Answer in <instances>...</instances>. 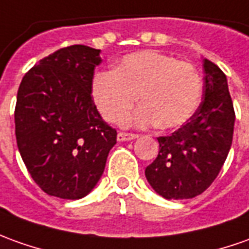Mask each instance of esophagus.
I'll return each instance as SVG.
<instances>
[{
    "mask_svg": "<svg viewBox=\"0 0 249 249\" xmlns=\"http://www.w3.org/2000/svg\"><path fill=\"white\" fill-rule=\"evenodd\" d=\"M139 135L136 133H126V132H120L117 135L118 142H129V140H133V139H138Z\"/></svg>",
    "mask_w": 249,
    "mask_h": 249,
    "instance_id": "obj_1",
    "label": "esophagus"
}]
</instances>
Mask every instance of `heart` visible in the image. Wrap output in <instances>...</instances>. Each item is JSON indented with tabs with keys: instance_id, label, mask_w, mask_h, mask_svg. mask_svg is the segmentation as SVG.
<instances>
[{
	"instance_id": "b5f03b06",
	"label": "heart",
	"mask_w": 249,
	"mask_h": 249,
	"mask_svg": "<svg viewBox=\"0 0 249 249\" xmlns=\"http://www.w3.org/2000/svg\"><path fill=\"white\" fill-rule=\"evenodd\" d=\"M202 89V76L195 65L144 50L125 55L114 72H98L91 91L98 110L109 123L121 124L139 95L143 106L133 117L135 124L173 129L194 116Z\"/></svg>"
}]
</instances>
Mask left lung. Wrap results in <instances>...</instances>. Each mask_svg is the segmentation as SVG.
I'll list each match as a JSON object with an SVG mask.
<instances>
[{"instance_id":"obj_1","label":"left lung","mask_w":249,"mask_h":249,"mask_svg":"<svg viewBox=\"0 0 249 249\" xmlns=\"http://www.w3.org/2000/svg\"><path fill=\"white\" fill-rule=\"evenodd\" d=\"M204 86L197 110L170 136H160V153L146 167V178L165 199H191L217 178L229 154L234 109L228 80L219 68L203 60Z\"/></svg>"}]
</instances>
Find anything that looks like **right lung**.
I'll return each mask as SVG.
<instances>
[{
	"label": "right lung",
	"instance_id": "1",
	"mask_svg": "<svg viewBox=\"0 0 249 249\" xmlns=\"http://www.w3.org/2000/svg\"><path fill=\"white\" fill-rule=\"evenodd\" d=\"M101 50L84 45L47 55L23 77L15 109L16 140L32 180L47 195L82 199L99 181L117 131L91 95Z\"/></svg>",
	"mask_w": 249,
	"mask_h": 249
}]
</instances>
